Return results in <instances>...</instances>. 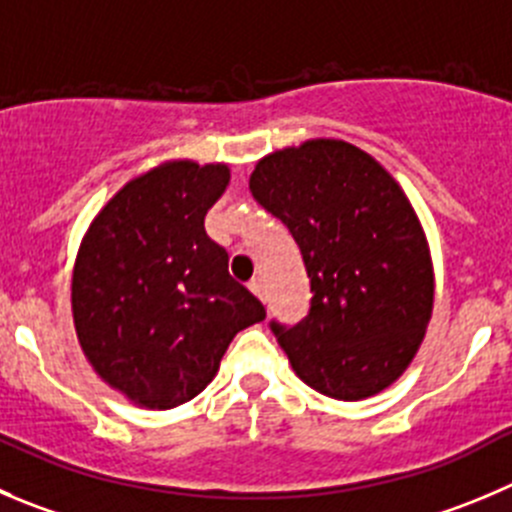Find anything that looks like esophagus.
I'll return each mask as SVG.
<instances>
[{"label": "esophagus", "instance_id": "obj_1", "mask_svg": "<svg viewBox=\"0 0 512 512\" xmlns=\"http://www.w3.org/2000/svg\"><path fill=\"white\" fill-rule=\"evenodd\" d=\"M248 289H251L253 294L259 296V299H264V281H261V279H251V284H248Z\"/></svg>", "mask_w": 512, "mask_h": 512}]
</instances>
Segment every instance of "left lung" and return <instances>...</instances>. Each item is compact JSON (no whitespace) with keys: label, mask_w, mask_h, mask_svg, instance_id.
I'll list each match as a JSON object with an SVG mask.
<instances>
[{"label":"left lung","mask_w":512,"mask_h":512,"mask_svg":"<svg viewBox=\"0 0 512 512\" xmlns=\"http://www.w3.org/2000/svg\"><path fill=\"white\" fill-rule=\"evenodd\" d=\"M248 188L299 243L314 291L299 324L271 321L299 379L344 402L397 382L435 301L427 236L397 180L357 145L316 138L261 158Z\"/></svg>","instance_id":"left-lung-1"}]
</instances>
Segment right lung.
<instances>
[{
  "instance_id": "add662e5",
  "label": "right lung",
  "mask_w": 512,
  "mask_h": 512,
  "mask_svg": "<svg viewBox=\"0 0 512 512\" xmlns=\"http://www.w3.org/2000/svg\"><path fill=\"white\" fill-rule=\"evenodd\" d=\"M228 180L226 163L155 165L102 206L77 248V342L102 382L148 410L201 394L231 339L266 319L203 226Z\"/></svg>"
}]
</instances>
